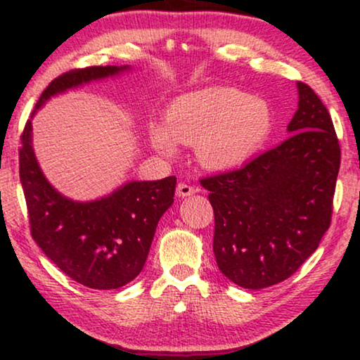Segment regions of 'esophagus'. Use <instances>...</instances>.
I'll list each match as a JSON object with an SVG mask.
<instances>
[{
  "label": "esophagus",
  "mask_w": 360,
  "mask_h": 360,
  "mask_svg": "<svg viewBox=\"0 0 360 360\" xmlns=\"http://www.w3.org/2000/svg\"><path fill=\"white\" fill-rule=\"evenodd\" d=\"M196 191H198V190H196L195 186L188 185V184H179V185H176V195L181 196V198L193 195V193H196Z\"/></svg>",
  "instance_id": "1"
}]
</instances>
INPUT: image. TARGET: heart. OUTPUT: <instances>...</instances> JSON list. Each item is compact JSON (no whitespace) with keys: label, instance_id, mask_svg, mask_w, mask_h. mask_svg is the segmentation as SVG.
I'll list each match as a JSON object with an SVG mask.
<instances>
[{"label":"heart","instance_id":"b5f03b06","mask_svg":"<svg viewBox=\"0 0 360 360\" xmlns=\"http://www.w3.org/2000/svg\"><path fill=\"white\" fill-rule=\"evenodd\" d=\"M269 103L238 88L211 86L176 98L167 111V126L150 127V141L174 152L175 141L196 146L198 157L213 169L243 164L272 132Z\"/></svg>","mask_w":360,"mask_h":360}]
</instances>
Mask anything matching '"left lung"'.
Instances as JSON below:
<instances>
[{
	"instance_id": "left-lung-1",
	"label": "left lung",
	"mask_w": 360,
	"mask_h": 360,
	"mask_svg": "<svg viewBox=\"0 0 360 360\" xmlns=\"http://www.w3.org/2000/svg\"><path fill=\"white\" fill-rule=\"evenodd\" d=\"M287 141L240 169L201 179L214 211L221 272L243 288L283 282L329 229L341 147L326 106L298 82Z\"/></svg>"
}]
</instances>
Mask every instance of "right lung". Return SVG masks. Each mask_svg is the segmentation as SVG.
<instances>
[{
    "label": "right lung",
    "instance_id": "1",
    "mask_svg": "<svg viewBox=\"0 0 360 360\" xmlns=\"http://www.w3.org/2000/svg\"><path fill=\"white\" fill-rule=\"evenodd\" d=\"M124 67H86L49 83L32 115L57 93L115 75ZM27 120L19 147V179L27 205L32 239L75 282L95 290L120 288L141 274L162 214L174 203L175 176L131 181L106 198L77 203L49 185L31 146Z\"/></svg>",
    "mask_w": 360,
    "mask_h": 360
}]
</instances>
